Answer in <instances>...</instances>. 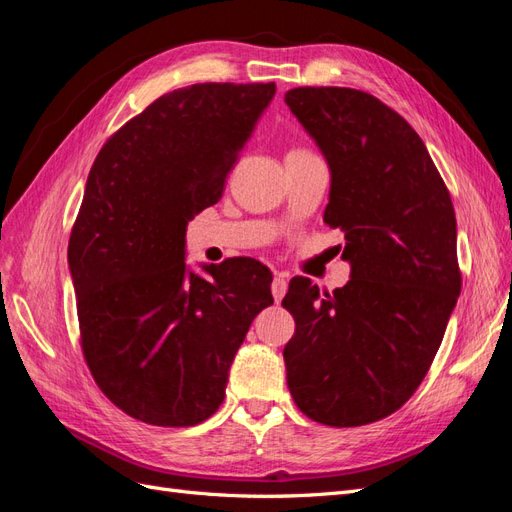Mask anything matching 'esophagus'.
Returning <instances> with one entry per match:
<instances>
[{
  "label": "esophagus",
  "mask_w": 512,
  "mask_h": 512,
  "mask_svg": "<svg viewBox=\"0 0 512 512\" xmlns=\"http://www.w3.org/2000/svg\"><path fill=\"white\" fill-rule=\"evenodd\" d=\"M288 290V280L284 275H275L273 282H271V292H273V299L275 303H280L284 299V294Z\"/></svg>",
  "instance_id": "34e87169"
}]
</instances>
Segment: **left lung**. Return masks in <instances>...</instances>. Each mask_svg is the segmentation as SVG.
<instances>
[{"label":"left lung","mask_w":512,"mask_h":512,"mask_svg":"<svg viewBox=\"0 0 512 512\" xmlns=\"http://www.w3.org/2000/svg\"><path fill=\"white\" fill-rule=\"evenodd\" d=\"M286 104L331 168L324 224L346 237L350 282L290 280L288 389L316 423L393 414L433 363L461 292L451 194L410 123L367 91L297 87Z\"/></svg>","instance_id":"8db88e82"}]
</instances>
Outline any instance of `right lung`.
<instances>
[{"instance_id": "1", "label": "right lung", "mask_w": 512, "mask_h": 512, "mask_svg": "<svg viewBox=\"0 0 512 512\" xmlns=\"http://www.w3.org/2000/svg\"><path fill=\"white\" fill-rule=\"evenodd\" d=\"M275 83H196L108 138L70 232L81 348L100 391L136 421L203 423L273 275L254 258L185 269V226L218 203Z\"/></svg>"}]
</instances>
